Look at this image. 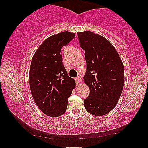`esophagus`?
Instances as JSON below:
<instances>
[{
  "label": "esophagus",
  "mask_w": 148,
  "mask_h": 148,
  "mask_svg": "<svg viewBox=\"0 0 148 148\" xmlns=\"http://www.w3.org/2000/svg\"><path fill=\"white\" fill-rule=\"evenodd\" d=\"M75 81H76V86H79L80 84H81V79L80 76H78L75 79Z\"/></svg>",
  "instance_id": "esophagus-1"
}]
</instances>
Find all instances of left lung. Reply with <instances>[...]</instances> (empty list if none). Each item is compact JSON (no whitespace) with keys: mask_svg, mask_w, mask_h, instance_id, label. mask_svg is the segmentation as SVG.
Returning <instances> with one entry per match:
<instances>
[{"mask_svg":"<svg viewBox=\"0 0 148 148\" xmlns=\"http://www.w3.org/2000/svg\"><path fill=\"white\" fill-rule=\"evenodd\" d=\"M77 35L87 64L84 79L90 88L84 106L90 114L101 116L114 108L122 94L125 81L123 62L116 49L103 37L90 31Z\"/></svg>","mask_w":148,"mask_h":148,"instance_id":"obj_1","label":"left lung"}]
</instances>
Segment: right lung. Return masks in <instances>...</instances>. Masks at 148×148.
Here are the masks:
<instances>
[{"instance_id": "add662e5", "label": "right lung", "mask_w": 148, "mask_h": 148, "mask_svg": "<svg viewBox=\"0 0 148 148\" xmlns=\"http://www.w3.org/2000/svg\"><path fill=\"white\" fill-rule=\"evenodd\" d=\"M75 37L64 31L45 40L36 51L30 68V87L38 108L48 116L58 117L67 110L68 98L75 88V81L67 74L61 49Z\"/></svg>"}]
</instances>
